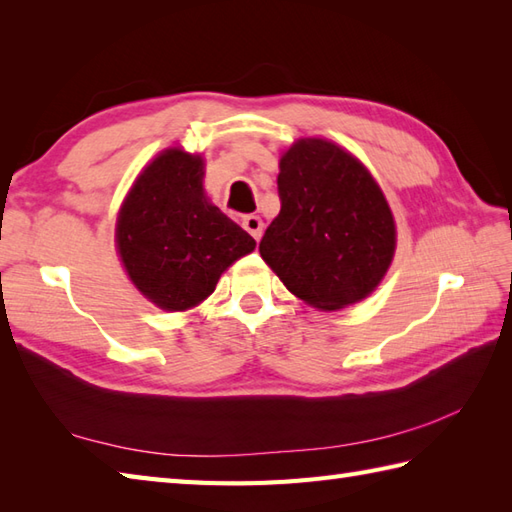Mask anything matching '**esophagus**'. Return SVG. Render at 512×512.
<instances>
[{"mask_svg": "<svg viewBox=\"0 0 512 512\" xmlns=\"http://www.w3.org/2000/svg\"><path fill=\"white\" fill-rule=\"evenodd\" d=\"M242 226L246 228V231L250 233V235H253L255 239H259V237H262V231H264V222L262 220H259V217L257 215H246L244 217V220H242Z\"/></svg>", "mask_w": 512, "mask_h": 512, "instance_id": "obj_1", "label": "esophagus"}]
</instances>
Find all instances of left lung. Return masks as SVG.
<instances>
[{"label":"left lung","instance_id":"1","mask_svg":"<svg viewBox=\"0 0 512 512\" xmlns=\"http://www.w3.org/2000/svg\"><path fill=\"white\" fill-rule=\"evenodd\" d=\"M281 211L259 242L284 286L314 308L361 301L396 248L383 191L352 154L321 138L292 145L279 162Z\"/></svg>","mask_w":512,"mask_h":512}]
</instances>
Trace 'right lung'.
Returning a JSON list of instances; mask_svg holds the SVG:
<instances>
[{"label": "right lung", "instance_id": "obj_1", "mask_svg": "<svg viewBox=\"0 0 512 512\" xmlns=\"http://www.w3.org/2000/svg\"><path fill=\"white\" fill-rule=\"evenodd\" d=\"M200 156L167 149L140 173L118 215L116 244L136 288L162 310L198 306L255 239L209 202Z\"/></svg>", "mask_w": 512, "mask_h": 512}]
</instances>
